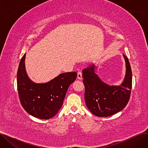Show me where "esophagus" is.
<instances>
[{
	"mask_svg": "<svg viewBox=\"0 0 148 148\" xmlns=\"http://www.w3.org/2000/svg\"><path fill=\"white\" fill-rule=\"evenodd\" d=\"M77 78L79 80L82 79V73L81 72H78V73H77Z\"/></svg>",
	"mask_w": 148,
	"mask_h": 148,
	"instance_id": "esophagus-1",
	"label": "esophagus"
}]
</instances>
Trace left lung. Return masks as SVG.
I'll return each instance as SVG.
<instances>
[{
    "mask_svg": "<svg viewBox=\"0 0 148 148\" xmlns=\"http://www.w3.org/2000/svg\"><path fill=\"white\" fill-rule=\"evenodd\" d=\"M126 72L124 79L118 86H110L103 82L95 70L97 66L90 65L83 70L85 87L84 99L92 113L99 117H108L122 110L127 106L132 88V72L128 58L123 54Z\"/></svg>",
    "mask_w": 148,
    "mask_h": 148,
    "instance_id": "obj_1",
    "label": "left lung"
}]
</instances>
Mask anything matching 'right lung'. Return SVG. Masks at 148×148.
<instances>
[{"mask_svg": "<svg viewBox=\"0 0 148 148\" xmlns=\"http://www.w3.org/2000/svg\"><path fill=\"white\" fill-rule=\"evenodd\" d=\"M26 53L20 60L17 71V90L21 104L30 115L42 119L55 116L63 104L69 85L77 73H62L49 82L36 83L30 79L25 67Z\"/></svg>", "mask_w": 148, "mask_h": 148, "instance_id": "add662e5", "label": "right lung"}]
</instances>
